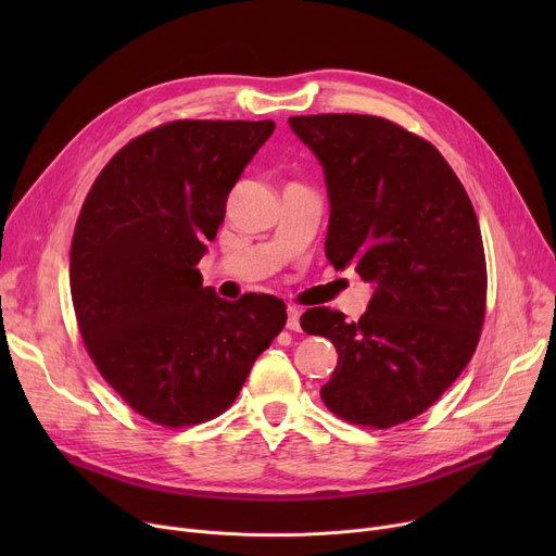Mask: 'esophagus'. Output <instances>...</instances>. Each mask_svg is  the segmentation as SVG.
I'll use <instances>...</instances> for the list:
<instances>
[{"label": "esophagus", "instance_id": "esophagus-1", "mask_svg": "<svg viewBox=\"0 0 556 556\" xmlns=\"http://www.w3.org/2000/svg\"><path fill=\"white\" fill-rule=\"evenodd\" d=\"M286 313H288L286 327H288L290 331H300V315H302V311H300L298 306H288Z\"/></svg>", "mask_w": 556, "mask_h": 556}]
</instances>
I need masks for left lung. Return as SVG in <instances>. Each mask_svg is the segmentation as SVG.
<instances>
[{"instance_id": "1", "label": "left lung", "mask_w": 556, "mask_h": 556, "mask_svg": "<svg viewBox=\"0 0 556 556\" xmlns=\"http://www.w3.org/2000/svg\"><path fill=\"white\" fill-rule=\"evenodd\" d=\"M288 124L325 170L327 258L374 283L358 323L325 306L300 319L338 352L319 394L349 424L410 421L451 388L480 340L486 263L473 204L430 141L381 116L308 114Z\"/></svg>"}]
</instances>
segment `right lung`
Here are the masks:
<instances>
[{
  "label": "right lung",
  "mask_w": 556,
  "mask_h": 556,
  "mask_svg": "<svg viewBox=\"0 0 556 556\" xmlns=\"http://www.w3.org/2000/svg\"><path fill=\"white\" fill-rule=\"evenodd\" d=\"M273 130L270 119L164 124L128 141L83 202L70 252L78 329L110 388L153 424L225 413L286 325L281 300H220L198 270Z\"/></svg>",
  "instance_id": "right-lung-1"
}]
</instances>
